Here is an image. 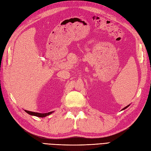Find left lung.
Segmentation results:
<instances>
[{
    "label": "left lung",
    "mask_w": 151,
    "mask_h": 151,
    "mask_svg": "<svg viewBox=\"0 0 151 151\" xmlns=\"http://www.w3.org/2000/svg\"><path fill=\"white\" fill-rule=\"evenodd\" d=\"M129 105H128V106H127L126 107H125V108H123V109H126L127 108H128V107H129ZM123 109H122V110H123Z\"/></svg>",
    "instance_id": "left-lung-1"
}]
</instances>
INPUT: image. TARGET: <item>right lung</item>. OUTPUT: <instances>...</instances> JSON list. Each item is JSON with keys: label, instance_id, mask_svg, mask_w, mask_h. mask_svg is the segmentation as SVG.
Segmentation results:
<instances>
[{"label": "right lung", "instance_id": "right-lung-1", "mask_svg": "<svg viewBox=\"0 0 151 151\" xmlns=\"http://www.w3.org/2000/svg\"><path fill=\"white\" fill-rule=\"evenodd\" d=\"M25 111L29 114L31 115H33V116H38V117H45V116H47V115H49L50 114H51L52 113V111L51 112H49V113H35V112H33V111H27L25 110Z\"/></svg>", "mask_w": 151, "mask_h": 151}]
</instances>
